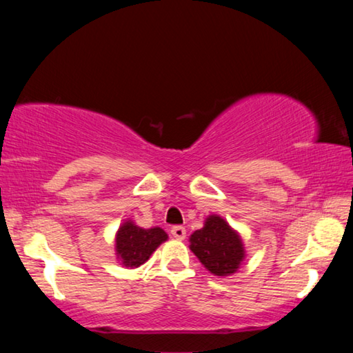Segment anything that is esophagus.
<instances>
[{"label": "esophagus", "instance_id": "34e87169", "mask_svg": "<svg viewBox=\"0 0 353 353\" xmlns=\"http://www.w3.org/2000/svg\"><path fill=\"white\" fill-rule=\"evenodd\" d=\"M171 235L176 238V240H183L185 236H187V230H185V227L182 225H174L171 229Z\"/></svg>", "mask_w": 353, "mask_h": 353}]
</instances>
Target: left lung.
I'll return each instance as SVG.
<instances>
[{
  "mask_svg": "<svg viewBox=\"0 0 353 353\" xmlns=\"http://www.w3.org/2000/svg\"><path fill=\"white\" fill-rule=\"evenodd\" d=\"M190 249L214 276H230L244 260L240 235L218 214L208 216L204 227L190 236Z\"/></svg>",
  "mask_w": 353,
  "mask_h": 353,
  "instance_id": "obj_1",
  "label": "left lung"
}]
</instances>
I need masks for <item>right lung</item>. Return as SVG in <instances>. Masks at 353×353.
Returning <instances> with one entry per match:
<instances>
[{"instance_id": "right-lung-1", "label": "right lung", "mask_w": 353, "mask_h": 353, "mask_svg": "<svg viewBox=\"0 0 353 353\" xmlns=\"http://www.w3.org/2000/svg\"><path fill=\"white\" fill-rule=\"evenodd\" d=\"M166 240H168V235L160 227L141 229L132 221H126L117 232V256L124 266L139 268L148 261L154 250Z\"/></svg>"}]
</instances>
